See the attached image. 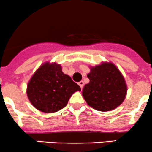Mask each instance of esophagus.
Instances as JSON below:
<instances>
[{
  "label": "esophagus",
  "instance_id": "1",
  "mask_svg": "<svg viewBox=\"0 0 152 152\" xmlns=\"http://www.w3.org/2000/svg\"><path fill=\"white\" fill-rule=\"evenodd\" d=\"M78 85L80 86L81 89H82V88H83V87H84V82H83V81H81V82H79V83H78Z\"/></svg>",
  "mask_w": 152,
  "mask_h": 152
}]
</instances>
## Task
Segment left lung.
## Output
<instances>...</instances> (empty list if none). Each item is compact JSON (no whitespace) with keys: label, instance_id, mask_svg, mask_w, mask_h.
Wrapping results in <instances>:
<instances>
[{"label":"left lung","instance_id":"obj_1","mask_svg":"<svg viewBox=\"0 0 152 152\" xmlns=\"http://www.w3.org/2000/svg\"><path fill=\"white\" fill-rule=\"evenodd\" d=\"M90 82L85 85L82 96L90 107L99 111L107 112L123 103L127 86L123 75L112 62H102L90 67L87 74Z\"/></svg>","mask_w":152,"mask_h":152}]
</instances>
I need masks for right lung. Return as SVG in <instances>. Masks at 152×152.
<instances>
[{
  "instance_id": "obj_1",
  "label": "right lung",
  "mask_w": 152,
  "mask_h": 152,
  "mask_svg": "<svg viewBox=\"0 0 152 152\" xmlns=\"http://www.w3.org/2000/svg\"><path fill=\"white\" fill-rule=\"evenodd\" d=\"M80 90V87L62 72L60 65L47 62L31 78L26 93L35 108L52 113L64 108L72 95Z\"/></svg>"
}]
</instances>
